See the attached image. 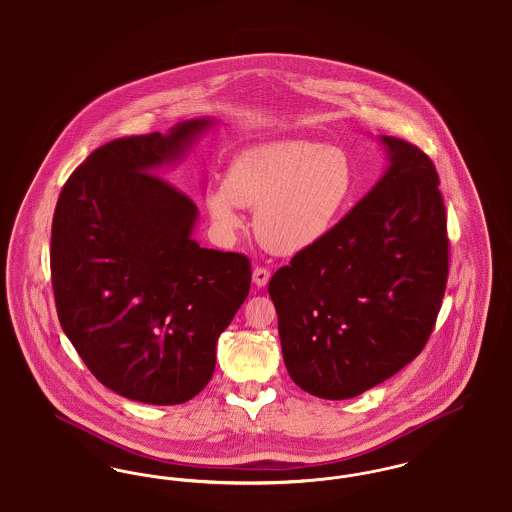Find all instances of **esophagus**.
Wrapping results in <instances>:
<instances>
[{
  "instance_id": "1",
  "label": "esophagus",
  "mask_w": 512,
  "mask_h": 512,
  "mask_svg": "<svg viewBox=\"0 0 512 512\" xmlns=\"http://www.w3.org/2000/svg\"><path fill=\"white\" fill-rule=\"evenodd\" d=\"M268 280H270V270H268L267 267H257L253 270V282H255L259 288L267 286Z\"/></svg>"
}]
</instances>
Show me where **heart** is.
Masks as SVG:
<instances>
[{"mask_svg": "<svg viewBox=\"0 0 512 512\" xmlns=\"http://www.w3.org/2000/svg\"><path fill=\"white\" fill-rule=\"evenodd\" d=\"M355 174L341 147L311 140H276L240 151L224 186L207 207L224 232L242 226L240 207H255V236L268 251L295 255L324 240L351 201Z\"/></svg>", "mask_w": 512, "mask_h": 512, "instance_id": "heart-1", "label": "heart"}]
</instances>
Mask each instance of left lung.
<instances>
[{
	"label": "left lung",
	"mask_w": 512,
	"mask_h": 512,
	"mask_svg": "<svg viewBox=\"0 0 512 512\" xmlns=\"http://www.w3.org/2000/svg\"><path fill=\"white\" fill-rule=\"evenodd\" d=\"M390 167L318 244L278 268L268 293L284 363L301 390L349 399L424 349L449 274V238L432 159L380 138Z\"/></svg>",
	"instance_id": "left-lung-1"
}]
</instances>
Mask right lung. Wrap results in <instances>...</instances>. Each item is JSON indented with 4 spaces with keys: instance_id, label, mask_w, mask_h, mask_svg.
<instances>
[{
    "instance_id": "right-lung-1",
    "label": "right lung",
    "mask_w": 512,
    "mask_h": 512,
    "mask_svg": "<svg viewBox=\"0 0 512 512\" xmlns=\"http://www.w3.org/2000/svg\"><path fill=\"white\" fill-rule=\"evenodd\" d=\"M211 124L195 119L98 147L74 169L51 224L57 317L88 370L149 405L186 403L251 286L242 253L192 240L194 201L155 174Z\"/></svg>"
}]
</instances>
